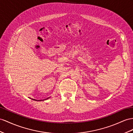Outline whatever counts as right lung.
<instances>
[{"mask_svg": "<svg viewBox=\"0 0 133 133\" xmlns=\"http://www.w3.org/2000/svg\"><path fill=\"white\" fill-rule=\"evenodd\" d=\"M48 99V98H46V99ZM32 100H35V101H37V100H35V99H32ZM43 101V100H42Z\"/></svg>", "mask_w": 133, "mask_h": 133, "instance_id": "right-lung-1", "label": "right lung"}]
</instances>
